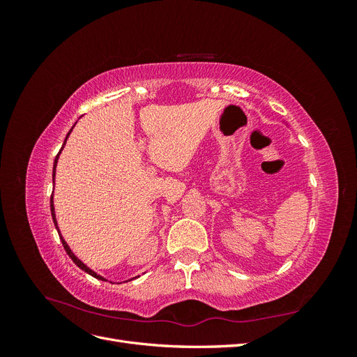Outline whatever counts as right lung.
<instances>
[{"instance_id":"obj_1","label":"right lung","mask_w":357,"mask_h":357,"mask_svg":"<svg viewBox=\"0 0 357 357\" xmlns=\"http://www.w3.org/2000/svg\"><path fill=\"white\" fill-rule=\"evenodd\" d=\"M68 135H70V132H68ZM68 135H67V138H68ZM67 138H66V142H67ZM58 156H59V153L56 155V158H55V164H53V181H55V167H56V162H58ZM50 211H52V218H53V223H55V226H56V229H58V225H56V218H55V208H53V197H50ZM59 238H61V241H62V245H63V248H66V252H67V255L71 257V261L77 265L80 269H83L84 273H88V274H91L92 277H96V278H100V280H104L101 275H96L92 269H89L88 266H86L83 262H80L77 257H75L74 255H73V252L70 250V247L67 245V243L63 241V238L61 236V234H59Z\"/></svg>"}]
</instances>
